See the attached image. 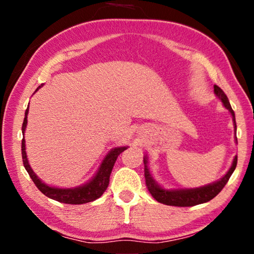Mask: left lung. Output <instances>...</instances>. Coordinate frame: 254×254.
<instances>
[{"instance_id": "1", "label": "left lung", "mask_w": 254, "mask_h": 254, "mask_svg": "<svg viewBox=\"0 0 254 254\" xmlns=\"http://www.w3.org/2000/svg\"><path fill=\"white\" fill-rule=\"evenodd\" d=\"M214 93L220 101L222 102L223 106L230 112L232 115V120H233V126H234V132H235V143H238V139H236V122H235V114L234 111L232 110L231 104L229 102V98L225 95V93L222 91V89L218 87V86L214 85ZM143 162H144V177H145V184H147V187L149 189L150 194L157 201L165 205H170V206H178V207H187V206H195L198 204L207 203L210 199H213L215 196H216L218 192H220L226 183L229 182L230 177L233 174L235 170L236 163H238V156H235L233 161H232L231 168L227 170V173L223 176L216 182L210 183L208 185H205V186L201 187H196V188H173V189H167L162 187L161 185L157 183V180L150 171L148 167V156L145 154L143 157Z\"/></svg>"}]
</instances>
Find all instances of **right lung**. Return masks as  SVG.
Segmentation results:
<instances>
[{
	"label": "right lung",
	"mask_w": 254,
	"mask_h": 254,
	"mask_svg": "<svg viewBox=\"0 0 254 254\" xmlns=\"http://www.w3.org/2000/svg\"><path fill=\"white\" fill-rule=\"evenodd\" d=\"M42 86H44V84H41L39 87L36 89V92L39 88H41ZM28 113H29V106L28 109L25 110L24 120L22 124L23 135L28 124ZM127 149V147H115L113 149H111L109 153L105 156V158L103 159L100 168H98V170L96 171V174L94 175L92 179H89L87 183H85L77 187L60 188V187L50 186V185L45 184L36 174H34V171L29 165L27 152H25L24 136L22 139V145H21L24 168L28 171L29 176L31 177L32 182L38 187V189H39L42 194L46 195L47 197H49L51 199L60 201V203H64V204H72V205L89 203V201H94L95 199L100 198V197L103 195V192L106 190L107 186H109L110 175L112 173V169H113L115 161H117L120 153H122L124 150Z\"/></svg>",
	"instance_id": "right-lung-1"
}]
</instances>
